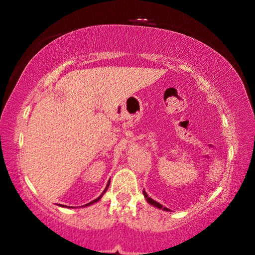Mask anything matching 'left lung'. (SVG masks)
Here are the masks:
<instances>
[{"label":"left lung","instance_id":"1","mask_svg":"<svg viewBox=\"0 0 255 255\" xmlns=\"http://www.w3.org/2000/svg\"><path fill=\"white\" fill-rule=\"evenodd\" d=\"M142 194H144V196H145V198H146V201H147L149 204H152L153 207H155V208H158V209H162V210H165V211H169V209H167V208H163L161 204L158 203V202H155L154 200H152L151 197H148V195L146 194V191H145V190L142 191Z\"/></svg>","mask_w":255,"mask_h":255}]
</instances>
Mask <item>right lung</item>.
I'll list each match as a JSON object with an SVG mask.
<instances>
[{
    "label": "right lung",
    "instance_id": "1",
    "mask_svg": "<svg viewBox=\"0 0 255 255\" xmlns=\"http://www.w3.org/2000/svg\"><path fill=\"white\" fill-rule=\"evenodd\" d=\"M109 184H110V181H109V182H108V184H107V187H106V189H104V190H103V193H102V194H101V195H100V196L96 198V200H94V201H92V202H90V203H87V204L85 205V207H88V205H90V204H94V203H96V202H99V201L101 200V197H102V196H103V195H104V193H106V191H107V189H108V187H109ZM60 207H65V205H62V204H60Z\"/></svg>",
    "mask_w": 255,
    "mask_h": 255
}]
</instances>
